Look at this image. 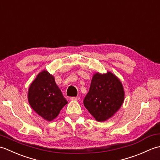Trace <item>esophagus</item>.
<instances>
[{
    "instance_id": "esophagus-1",
    "label": "esophagus",
    "mask_w": 160,
    "mask_h": 160,
    "mask_svg": "<svg viewBox=\"0 0 160 160\" xmlns=\"http://www.w3.org/2000/svg\"><path fill=\"white\" fill-rule=\"evenodd\" d=\"M80 97L79 96H76V97H71V100L72 101H76V100H80Z\"/></svg>"
}]
</instances>
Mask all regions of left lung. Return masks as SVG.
<instances>
[{
	"label": "left lung",
	"instance_id": "left-lung-1",
	"mask_svg": "<svg viewBox=\"0 0 160 160\" xmlns=\"http://www.w3.org/2000/svg\"><path fill=\"white\" fill-rule=\"evenodd\" d=\"M124 91L118 78L110 71L96 73L91 80L90 89L84 99V105L98 122L111 118L123 104Z\"/></svg>",
	"mask_w": 160,
	"mask_h": 160
}]
</instances>
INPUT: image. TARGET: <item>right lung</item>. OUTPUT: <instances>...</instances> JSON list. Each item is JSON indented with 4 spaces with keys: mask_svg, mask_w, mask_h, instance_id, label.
Returning a JSON list of instances; mask_svg holds the SVG:
<instances>
[{
    "mask_svg": "<svg viewBox=\"0 0 160 160\" xmlns=\"http://www.w3.org/2000/svg\"><path fill=\"white\" fill-rule=\"evenodd\" d=\"M28 101L36 113L49 122L55 119L68 103L55 78L45 70L39 73L30 85Z\"/></svg>",
    "mask_w": 160,
    "mask_h": 160,
    "instance_id": "add662e5",
    "label": "right lung"
}]
</instances>
